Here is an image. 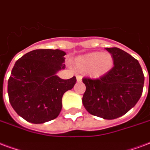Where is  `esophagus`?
Returning <instances> with one entry per match:
<instances>
[{
	"label": "esophagus",
	"mask_w": 150,
	"mask_h": 150,
	"mask_svg": "<svg viewBox=\"0 0 150 150\" xmlns=\"http://www.w3.org/2000/svg\"><path fill=\"white\" fill-rule=\"evenodd\" d=\"M76 81H77V82L81 81V80H82L81 76H80V75H76Z\"/></svg>",
	"instance_id": "1"
}]
</instances>
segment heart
<instances>
[{
    "label": "heart",
    "instance_id": "heart-1",
    "mask_svg": "<svg viewBox=\"0 0 150 150\" xmlns=\"http://www.w3.org/2000/svg\"><path fill=\"white\" fill-rule=\"evenodd\" d=\"M114 64L112 55L108 52H92L81 55L74 60V66L78 70L88 69V74L93 78L104 76L111 70Z\"/></svg>",
    "mask_w": 150,
    "mask_h": 150
}]
</instances>
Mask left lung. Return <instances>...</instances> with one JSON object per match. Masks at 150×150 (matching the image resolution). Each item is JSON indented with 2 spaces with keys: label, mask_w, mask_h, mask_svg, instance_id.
Returning a JSON list of instances; mask_svg holds the SVG:
<instances>
[{
  "label": "left lung",
  "mask_w": 150,
  "mask_h": 150,
  "mask_svg": "<svg viewBox=\"0 0 150 150\" xmlns=\"http://www.w3.org/2000/svg\"><path fill=\"white\" fill-rule=\"evenodd\" d=\"M106 50L113 57V68L99 79L83 78L86 90L82 103L93 115L115 119L127 113L138 103L145 77L138 61L128 53L117 47Z\"/></svg>",
  "instance_id": "left-lung-1"
}]
</instances>
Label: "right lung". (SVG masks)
Listing matches in <instances>:
<instances>
[{"label":"right lung","mask_w":150,"mask_h":150,"mask_svg":"<svg viewBox=\"0 0 150 150\" xmlns=\"http://www.w3.org/2000/svg\"><path fill=\"white\" fill-rule=\"evenodd\" d=\"M66 52L61 50H34L16 62L8 81L12 108L31 123H44L58 116L64 93L76 79L64 80L56 75L65 69Z\"/></svg>","instance_id":"add662e5"}]
</instances>
